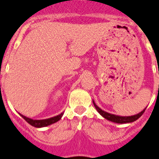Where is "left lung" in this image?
<instances>
[{"label":"left lung","mask_w":159,"mask_h":159,"mask_svg":"<svg viewBox=\"0 0 159 159\" xmlns=\"http://www.w3.org/2000/svg\"><path fill=\"white\" fill-rule=\"evenodd\" d=\"M93 104L95 106V109L97 110V111L99 112L101 116L102 117L104 118V119H107L109 121H111L113 123H132V122H134L136 121L139 118L141 117V116L144 113L145 111L146 108L145 109H143L141 112L139 113L136 114V115H134V116H116V115H114V114H111V113H108V112L104 111H102L101 108H99V107L97 106L96 104L95 103L93 100Z\"/></svg>","instance_id":"8db88e82"}]
</instances>
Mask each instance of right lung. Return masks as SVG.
I'll list each match as a JSON object with an SVG mask.
<instances>
[{"label":"right lung","instance_id":"1","mask_svg":"<svg viewBox=\"0 0 159 159\" xmlns=\"http://www.w3.org/2000/svg\"><path fill=\"white\" fill-rule=\"evenodd\" d=\"M19 115L23 118L24 119H25V121L29 123V124L35 127H38V128H40V127H47V126H49V125L52 124V123H57L60 120L61 118H62L63 115H64V112H62L61 114L58 115L57 116H54V117L49 118V119H30V118H28L26 116H23L21 114H20Z\"/></svg>","mask_w":159,"mask_h":159}]
</instances>
